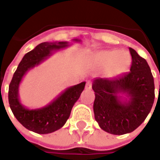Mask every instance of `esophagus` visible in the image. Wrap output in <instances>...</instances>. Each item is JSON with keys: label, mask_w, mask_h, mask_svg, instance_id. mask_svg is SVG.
<instances>
[{"label": "esophagus", "mask_w": 160, "mask_h": 160, "mask_svg": "<svg viewBox=\"0 0 160 160\" xmlns=\"http://www.w3.org/2000/svg\"><path fill=\"white\" fill-rule=\"evenodd\" d=\"M92 88V82H91L90 80H88L87 82V84H86V89H91Z\"/></svg>", "instance_id": "34e87169"}]
</instances>
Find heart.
Masks as SVG:
<instances>
[{
	"instance_id": "b5f03b06",
	"label": "heart",
	"mask_w": 160,
	"mask_h": 160,
	"mask_svg": "<svg viewBox=\"0 0 160 160\" xmlns=\"http://www.w3.org/2000/svg\"><path fill=\"white\" fill-rule=\"evenodd\" d=\"M97 58L104 64H113L112 69L115 73H121L129 66L131 56L127 51L119 49L104 50L97 54Z\"/></svg>"
}]
</instances>
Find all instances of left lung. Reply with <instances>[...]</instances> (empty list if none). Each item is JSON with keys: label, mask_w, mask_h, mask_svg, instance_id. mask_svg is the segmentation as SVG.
<instances>
[{"label": "left lung", "mask_w": 160, "mask_h": 160, "mask_svg": "<svg viewBox=\"0 0 160 160\" xmlns=\"http://www.w3.org/2000/svg\"><path fill=\"white\" fill-rule=\"evenodd\" d=\"M132 64L128 73L92 81L93 111L99 127L112 134H128L141 125L154 102V80L147 61L128 48Z\"/></svg>", "instance_id": "8db88e82"}]
</instances>
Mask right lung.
Instances as JSON below:
<instances>
[{
    "instance_id": "right-lung-1",
    "label": "right lung",
    "mask_w": 160,
    "mask_h": 160,
    "mask_svg": "<svg viewBox=\"0 0 160 160\" xmlns=\"http://www.w3.org/2000/svg\"><path fill=\"white\" fill-rule=\"evenodd\" d=\"M80 42L79 39H73ZM70 44L68 42H44L26 53L13 73L8 88V101L10 108L16 119L24 127L38 134H49L58 130L66 123L80 94L85 88L86 82L68 87L48 105L38 109L30 110L19 101V84L23 77L30 69L39 65L53 53L65 49Z\"/></svg>"
}]
</instances>
